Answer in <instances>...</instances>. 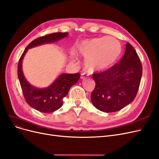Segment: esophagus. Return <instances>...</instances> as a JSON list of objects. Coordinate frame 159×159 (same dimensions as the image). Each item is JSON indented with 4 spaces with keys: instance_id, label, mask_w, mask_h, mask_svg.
<instances>
[{
    "instance_id": "34e87169",
    "label": "esophagus",
    "mask_w": 159,
    "mask_h": 159,
    "mask_svg": "<svg viewBox=\"0 0 159 159\" xmlns=\"http://www.w3.org/2000/svg\"><path fill=\"white\" fill-rule=\"evenodd\" d=\"M87 76V74H85V73H82L81 74V79H85L86 77Z\"/></svg>"
}]
</instances>
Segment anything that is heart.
<instances>
[{"mask_svg":"<svg viewBox=\"0 0 159 159\" xmlns=\"http://www.w3.org/2000/svg\"><path fill=\"white\" fill-rule=\"evenodd\" d=\"M78 54L85 58V66L90 72L106 70L116 61L121 52V45L112 37H103L84 40L75 45ZM75 58V54L72 53Z\"/></svg>","mask_w":159,"mask_h":159,"instance_id":"1","label":"heart"}]
</instances>
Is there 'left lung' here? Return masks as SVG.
<instances>
[{
    "instance_id": "1",
    "label": "left lung",
    "mask_w": 159,
    "mask_h": 159,
    "mask_svg": "<svg viewBox=\"0 0 159 159\" xmlns=\"http://www.w3.org/2000/svg\"><path fill=\"white\" fill-rule=\"evenodd\" d=\"M142 64L135 48L129 43L118 64L101 73H94L95 87L91 99L98 110L114 112L132 102L139 89Z\"/></svg>"
}]
</instances>
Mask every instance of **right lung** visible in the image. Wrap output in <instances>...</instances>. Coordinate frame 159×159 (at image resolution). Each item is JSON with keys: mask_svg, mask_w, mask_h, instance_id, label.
<instances>
[{"mask_svg": "<svg viewBox=\"0 0 159 159\" xmlns=\"http://www.w3.org/2000/svg\"><path fill=\"white\" fill-rule=\"evenodd\" d=\"M68 35L67 32H58L37 38L26 47L19 60L18 75L25 100L30 107L39 112H52L61 108L63 104V98L67 95L70 87L77 83L80 74H62L48 87L37 88L30 85L25 80L22 71V60L28 49L45 43L56 42Z\"/></svg>", "mask_w": 159, "mask_h": 159, "instance_id": "1", "label": "right lung"}]
</instances>
